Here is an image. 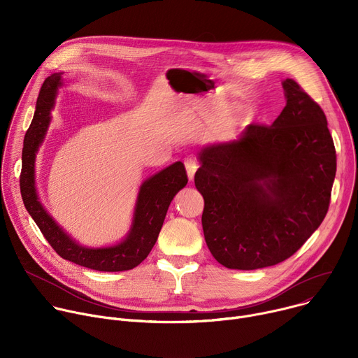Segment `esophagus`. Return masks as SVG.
<instances>
[{"label": "esophagus", "instance_id": "1", "mask_svg": "<svg viewBox=\"0 0 358 358\" xmlns=\"http://www.w3.org/2000/svg\"><path fill=\"white\" fill-rule=\"evenodd\" d=\"M184 164H185V170H187L188 180L192 181V180H194V176H195V171H196V169H198V164H196V162H195L194 159H185Z\"/></svg>", "mask_w": 358, "mask_h": 358}]
</instances>
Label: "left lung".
<instances>
[{
    "mask_svg": "<svg viewBox=\"0 0 358 358\" xmlns=\"http://www.w3.org/2000/svg\"><path fill=\"white\" fill-rule=\"evenodd\" d=\"M271 126L249 124L235 138L203 145L195 187L202 229L225 268L273 266L323 222L336 177V150L322 108L293 79Z\"/></svg>",
    "mask_w": 358,
    "mask_h": 358,
    "instance_id": "left-lung-1",
    "label": "left lung"
}]
</instances>
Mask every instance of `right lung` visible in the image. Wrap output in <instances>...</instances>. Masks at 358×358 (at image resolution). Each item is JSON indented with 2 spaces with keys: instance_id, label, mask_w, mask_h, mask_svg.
Here are the masks:
<instances>
[{
  "instance_id": "right-lung-1",
  "label": "right lung",
  "mask_w": 358,
  "mask_h": 358,
  "mask_svg": "<svg viewBox=\"0 0 358 358\" xmlns=\"http://www.w3.org/2000/svg\"><path fill=\"white\" fill-rule=\"evenodd\" d=\"M62 75V72H57L45 79L36 100L32 123L24 138L20 177L24 206L61 258L100 272L130 271L147 258L159 238L173 198L187 185L188 178L184 164L177 162L143 181L130 229L119 243L90 248L76 242L46 213L35 185V160L50 123V110L54 109L57 92L64 86Z\"/></svg>"
}]
</instances>
